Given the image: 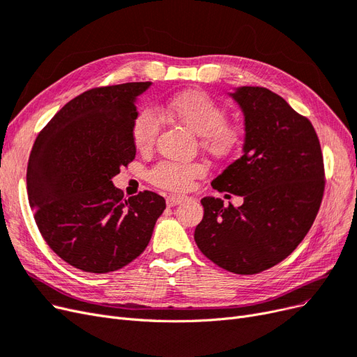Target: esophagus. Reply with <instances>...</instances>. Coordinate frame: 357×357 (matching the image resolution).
Wrapping results in <instances>:
<instances>
[{"mask_svg": "<svg viewBox=\"0 0 357 357\" xmlns=\"http://www.w3.org/2000/svg\"><path fill=\"white\" fill-rule=\"evenodd\" d=\"M185 200H187V197H183V195H169V197L166 199V203L169 208H174V206H178Z\"/></svg>", "mask_w": 357, "mask_h": 357, "instance_id": "34e87169", "label": "esophagus"}]
</instances>
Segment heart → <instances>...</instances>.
<instances>
[{"label":"heart","mask_w":357,"mask_h":357,"mask_svg":"<svg viewBox=\"0 0 357 357\" xmlns=\"http://www.w3.org/2000/svg\"><path fill=\"white\" fill-rule=\"evenodd\" d=\"M165 111L188 130L199 135L203 148L215 157L231 154L240 142L238 129L225 123L227 111L203 91L190 90L176 95L166 103ZM158 132L160 119L153 108L145 107L136 114L132 137L139 151H146L154 145ZM202 175H204V167L199 163L160 162L149 172V181L160 188L183 191Z\"/></svg>","instance_id":"b5f03b06"}]
</instances>
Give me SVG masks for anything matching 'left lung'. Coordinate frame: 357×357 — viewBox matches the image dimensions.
<instances>
[{"label": "left lung", "mask_w": 357, "mask_h": 357, "mask_svg": "<svg viewBox=\"0 0 357 357\" xmlns=\"http://www.w3.org/2000/svg\"><path fill=\"white\" fill-rule=\"evenodd\" d=\"M228 95L243 112L245 141L241 157L212 187L243 203L203 197L194 240L221 268L257 274L289 257L313 225L325 188L324 157L312 123L279 95L252 86Z\"/></svg>", "instance_id": "left-lung-1"}]
</instances>
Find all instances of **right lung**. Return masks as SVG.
Segmentation results:
<instances>
[{"label": "right lung", "instance_id": "obj_1", "mask_svg": "<svg viewBox=\"0 0 357 357\" xmlns=\"http://www.w3.org/2000/svg\"><path fill=\"white\" fill-rule=\"evenodd\" d=\"M153 83L84 91L37 136L26 170L29 206L57 257L87 273H109L139 257L166 202L144 191L123 200L112 178L136 155V102Z\"/></svg>", "mask_w": 357, "mask_h": 357}]
</instances>
